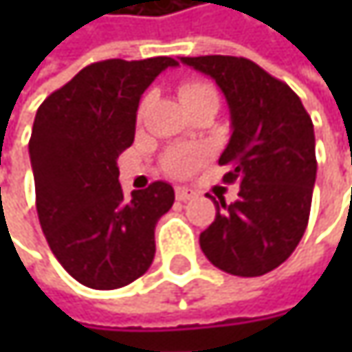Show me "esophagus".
Wrapping results in <instances>:
<instances>
[{
	"label": "esophagus",
	"mask_w": 352,
	"mask_h": 352,
	"mask_svg": "<svg viewBox=\"0 0 352 352\" xmlns=\"http://www.w3.org/2000/svg\"><path fill=\"white\" fill-rule=\"evenodd\" d=\"M175 195L179 201H187V199H193L197 193H195V189H191V187H177Z\"/></svg>",
	"instance_id": "34e87169"
}]
</instances>
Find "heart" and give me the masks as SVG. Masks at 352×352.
Instances as JSON below:
<instances>
[{
    "mask_svg": "<svg viewBox=\"0 0 352 352\" xmlns=\"http://www.w3.org/2000/svg\"><path fill=\"white\" fill-rule=\"evenodd\" d=\"M179 98L183 102V106L206 100V98H218L216 89L208 83H199V81H191V83H183L179 87ZM204 155L197 148L191 146H177L173 151L167 153L165 157V167L167 171H171L173 175H187L191 171H195L201 163Z\"/></svg>",
    "mask_w": 352,
    "mask_h": 352,
    "instance_id": "heart-1",
    "label": "heart"
}]
</instances>
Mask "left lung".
<instances>
[{
  "mask_svg": "<svg viewBox=\"0 0 352 352\" xmlns=\"http://www.w3.org/2000/svg\"><path fill=\"white\" fill-rule=\"evenodd\" d=\"M212 77L230 109V140L220 165L239 183L236 201H216L214 222L199 234L208 261L239 277H258L300 245L316 183L314 124L292 87L243 56H181Z\"/></svg>",
  "mask_w": 352,
  "mask_h": 352,
  "instance_id": "1",
  "label": "left lung"
}]
</instances>
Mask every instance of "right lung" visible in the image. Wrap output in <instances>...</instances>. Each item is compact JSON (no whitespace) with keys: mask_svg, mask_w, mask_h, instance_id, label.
Masks as SVG:
<instances>
[{"mask_svg":"<svg viewBox=\"0 0 352 352\" xmlns=\"http://www.w3.org/2000/svg\"><path fill=\"white\" fill-rule=\"evenodd\" d=\"M171 56L87 65L38 107L30 136L36 210L52 254L91 289H118L155 258V226L175 201L165 181L126 197L118 157L134 142L146 87Z\"/></svg>","mask_w":352,"mask_h":352,"instance_id":"right-lung-1","label":"right lung"}]
</instances>
